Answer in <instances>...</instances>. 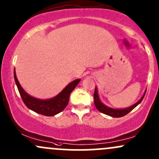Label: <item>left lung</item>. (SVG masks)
<instances>
[{
	"mask_svg": "<svg viewBox=\"0 0 159 159\" xmlns=\"http://www.w3.org/2000/svg\"><path fill=\"white\" fill-rule=\"evenodd\" d=\"M146 91H145L143 96L141 97V99H139L138 102H136L135 104H134V105L130 106V107L125 108V109H112V108H110L109 107V106H106V105H104V104L101 102L100 99H99L98 92H97V88H95V91H94V94H93L94 104H95L96 108H97V109H98V111H100V112L103 113V114H106L107 115V116H109L111 117H114V118H120V117L126 116L128 113L130 112V111L133 110L136 106H138L139 104L142 102L143 99L145 96V93H146Z\"/></svg>",
	"mask_w": 159,
	"mask_h": 159,
	"instance_id": "obj_1",
	"label": "left lung"
}]
</instances>
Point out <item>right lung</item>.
I'll return each instance as SVG.
<instances>
[{"mask_svg":"<svg viewBox=\"0 0 159 159\" xmlns=\"http://www.w3.org/2000/svg\"><path fill=\"white\" fill-rule=\"evenodd\" d=\"M14 79L17 88L25 105L31 110L35 111L38 114L46 116H53L63 110L68 105L69 97L72 90L80 82L81 79H76L71 81L66 87L58 95L48 99H40L34 98L28 94L23 88L21 87L20 82L16 78L14 70Z\"/></svg>","mask_w":159,"mask_h":159,"instance_id":"right-lung-1","label":"right lung"}]
</instances>
